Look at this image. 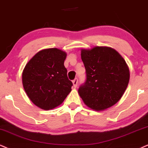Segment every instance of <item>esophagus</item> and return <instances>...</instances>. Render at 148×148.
Returning a JSON list of instances; mask_svg holds the SVG:
<instances>
[{"label":"esophagus","instance_id":"obj_1","mask_svg":"<svg viewBox=\"0 0 148 148\" xmlns=\"http://www.w3.org/2000/svg\"><path fill=\"white\" fill-rule=\"evenodd\" d=\"M77 82H78V79L76 78V79H75L73 81V87L74 88H76L77 86Z\"/></svg>","mask_w":148,"mask_h":148}]
</instances>
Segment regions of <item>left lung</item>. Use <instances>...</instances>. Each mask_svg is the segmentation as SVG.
I'll return each instance as SVG.
<instances>
[{
	"instance_id": "1",
	"label": "left lung",
	"mask_w": 148,
	"mask_h": 148,
	"mask_svg": "<svg viewBox=\"0 0 148 148\" xmlns=\"http://www.w3.org/2000/svg\"><path fill=\"white\" fill-rule=\"evenodd\" d=\"M81 58L86 72V81L78 93L87 106L104 110L121 99L130 80L125 60L108 47L82 49Z\"/></svg>"
}]
</instances>
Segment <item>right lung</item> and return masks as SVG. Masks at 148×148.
Instances as JSON below:
<instances>
[{
  "instance_id": "right-lung-1",
  "label": "right lung",
  "mask_w": 148,
  "mask_h": 148,
  "mask_svg": "<svg viewBox=\"0 0 148 148\" xmlns=\"http://www.w3.org/2000/svg\"><path fill=\"white\" fill-rule=\"evenodd\" d=\"M66 53L57 48L40 51L27 63L22 75L23 88L31 101L45 110L62 103L71 91L64 62Z\"/></svg>"
}]
</instances>
